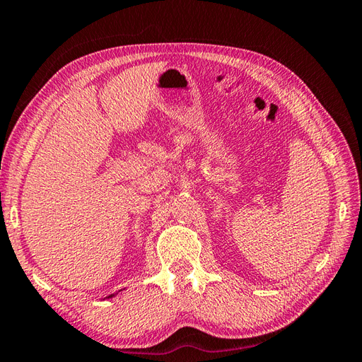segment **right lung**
<instances>
[{"instance_id": "1", "label": "right lung", "mask_w": 362, "mask_h": 362, "mask_svg": "<svg viewBox=\"0 0 362 362\" xmlns=\"http://www.w3.org/2000/svg\"><path fill=\"white\" fill-rule=\"evenodd\" d=\"M108 298H112V296H108Z\"/></svg>"}]
</instances>
